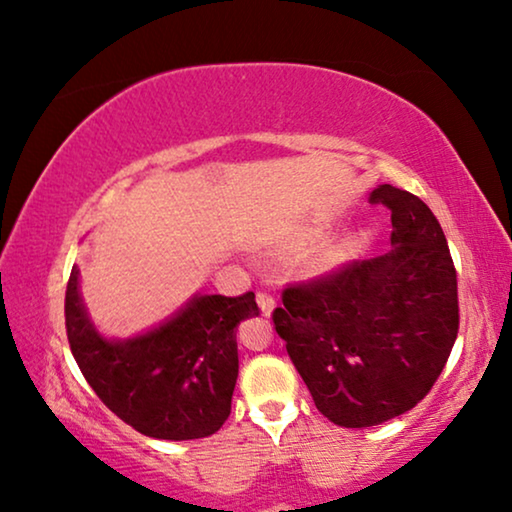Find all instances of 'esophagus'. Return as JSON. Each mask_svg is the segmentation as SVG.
Listing matches in <instances>:
<instances>
[{
    "instance_id": "esophagus-1",
    "label": "esophagus",
    "mask_w": 512,
    "mask_h": 512,
    "mask_svg": "<svg viewBox=\"0 0 512 512\" xmlns=\"http://www.w3.org/2000/svg\"><path fill=\"white\" fill-rule=\"evenodd\" d=\"M256 300H258V307H261V312L265 314V317H268V314H270L272 310H275V298H272V293H268V291H258Z\"/></svg>"
}]
</instances>
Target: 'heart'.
<instances>
[{"label":"heart","instance_id":"1","mask_svg":"<svg viewBox=\"0 0 512 512\" xmlns=\"http://www.w3.org/2000/svg\"><path fill=\"white\" fill-rule=\"evenodd\" d=\"M359 249H361L359 235H347V237H340V240L321 244V247L307 258V270H310L312 275H328V272H335L347 261H352V258L359 254Z\"/></svg>","mask_w":512,"mask_h":512}]
</instances>
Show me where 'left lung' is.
Segmentation results:
<instances>
[{
	"label": "left lung",
	"instance_id": "obj_1",
	"mask_svg": "<svg viewBox=\"0 0 512 512\" xmlns=\"http://www.w3.org/2000/svg\"><path fill=\"white\" fill-rule=\"evenodd\" d=\"M389 254L291 284L272 312L321 415L345 429L415 408L443 373L459 333L457 270L445 233L417 195L382 184Z\"/></svg>",
	"mask_w": 512,
	"mask_h": 512
}]
</instances>
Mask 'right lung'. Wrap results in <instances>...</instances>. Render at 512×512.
<instances>
[{"instance_id":"1","label":"right lung","mask_w":512,"mask_h":512,"mask_svg":"<svg viewBox=\"0 0 512 512\" xmlns=\"http://www.w3.org/2000/svg\"><path fill=\"white\" fill-rule=\"evenodd\" d=\"M254 314V291L195 296L163 326L107 340L90 324L76 268L65 293L67 340L83 377L116 417L160 440L207 438L221 429L240 368L235 328Z\"/></svg>"}]
</instances>
